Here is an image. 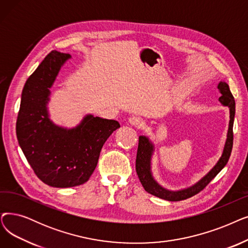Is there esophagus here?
I'll list each match as a JSON object with an SVG mask.
<instances>
[{
    "label": "esophagus",
    "mask_w": 248,
    "mask_h": 248,
    "mask_svg": "<svg viewBox=\"0 0 248 248\" xmlns=\"http://www.w3.org/2000/svg\"><path fill=\"white\" fill-rule=\"evenodd\" d=\"M128 122H130V124L136 127H142L143 124H144V122L141 117L139 116H132L128 118Z\"/></svg>",
    "instance_id": "1"
}]
</instances>
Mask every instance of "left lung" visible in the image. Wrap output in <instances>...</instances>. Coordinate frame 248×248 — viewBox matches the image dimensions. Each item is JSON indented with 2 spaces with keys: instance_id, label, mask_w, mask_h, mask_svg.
Masks as SVG:
<instances>
[{
  "instance_id": "obj_1",
  "label": "left lung",
  "mask_w": 248,
  "mask_h": 248,
  "mask_svg": "<svg viewBox=\"0 0 248 248\" xmlns=\"http://www.w3.org/2000/svg\"><path fill=\"white\" fill-rule=\"evenodd\" d=\"M218 88L222 94V96L219 98L220 102L225 106H228L230 108V122L227 141H226L223 154L220 160L218 161V163L215 165L209 173L202 179H201L197 185L189 188L179 191H170L163 188L162 186H160L154 180L152 174H151L150 163L151 155H152L153 152V146L149 142V140L146 137H139V146L136 158V171L145 190L151 193V195L170 202L186 200L188 198L198 195L200 191H202L215 177H216V175L225 167V165L227 164L233 147V123L235 116V100L229 89L228 84H226L225 82H220L218 85Z\"/></svg>"
}]
</instances>
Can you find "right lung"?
<instances>
[{
  "instance_id": "obj_1",
  "label": "right lung",
  "mask_w": 248,
  "mask_h": 248,
  "mask_svg": "<svg viewBox=\"0 0 248 248\" xmlns=\"http://www.w3.org/2000/svg\"><path fill=\"white\" fill-rule=\"evenodd\" d=\"M71 56L52 50L27 79L16 123L19 145L36 176L53 187L85 184L97 166L103 144L121 127L113 120L89 115L72 130L52 124L47 117L49 88Z\"/></svg>"
}]
</instances>
